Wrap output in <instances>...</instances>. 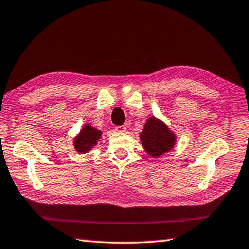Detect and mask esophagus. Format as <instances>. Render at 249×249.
<instances>
[{
	"instance_id": "34e87169",
	"label": "esophagus",
	"mask_w": 249,
	"mask_h": 249,
	"mask_svg": "<svg viewBox=\"0 0 249 249\" xmlns=\"http://www.w3.org/2000/svg\"><path fill=\"white\" fill-rule=\"evenodd\" d=\"M115 130H116V132L123 133V132H126V127H125V126H123V125H122V126H116Z\"/></svg>"
}]
</instances>
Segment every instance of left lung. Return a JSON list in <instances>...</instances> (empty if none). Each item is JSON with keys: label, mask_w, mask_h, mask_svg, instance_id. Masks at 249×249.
<instances>
[{"label": "left lung", "mask_w": 249, "mask_h": 249, "mask_svg": "<svg viewBox=\"0 0 249 249\" xmlns=\"http://www.w3.org/2000/svg\"><path fill=\"white\" fill-rule=\"evenodd\" d=\"M141 141L147 153L153 157H158L174 147L175 134L162 122L150 117L141 134Z\"/></svg>", "instance_id": "8db88e82"}]
</instances>
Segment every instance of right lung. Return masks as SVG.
<instances>
[{"mask_svg": "<svg viewBox=\"0 0 249 249\" xmlns=\"http://www.w3.org/2000/svg\"><path fill=\"white\" fill-rule=\"evenodd\" d=\"M102 133L100 130L91 127L90 124H87L84 126L77 137L74 140V148L78 153H86V151L90 150L92 147L96 145L98 140L100 138Z\"/></svg>", "mask_w": 249, "mask_h": 249, "instance_id": "obj_1", "label": "right lung"}]
</instances>
